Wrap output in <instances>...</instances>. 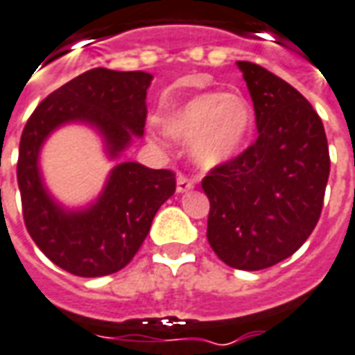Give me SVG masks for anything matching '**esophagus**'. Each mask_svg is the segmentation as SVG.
Masks as SVG:
<instances>
[{
    "instance_id": "obj_1",
    "label": "esophagus",
    "mask_w": 355,
    "mask_h": 355,
    "mask_svg": "<svg viewBox=\"0 0 355 355\" xmlns=\"http://www.w3.org/2000/svg\"><path fill=\"white\" fill-rule=\"evenodd\" d=\"M193 187H195V182H193L191 178H187V175H183V173H180L178 175V193H185V191H191Z\"/></svg>"
}]
</instances>
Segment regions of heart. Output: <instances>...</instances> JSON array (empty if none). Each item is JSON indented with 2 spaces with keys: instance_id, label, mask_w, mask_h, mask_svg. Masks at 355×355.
Masks as SVG:
<instances>
[{
  "instance_id": "obj_1",
  "label": "heart",
  "mask_w": 355,
  "mask_h": 355,
  "mask_svg": "<svg viewBox=\"0 0 355 355\" xmlns=\"http://www.w3.org/2000/svg\"><path fill=\"white\" fill-rule=\"evenodd\" d=\"M253 123L251 104L234 92H202L162 117L164 133L180 143L191 141L193 160L207 170L234 160L248 145Z\"/></svg>"
}]
</instances>
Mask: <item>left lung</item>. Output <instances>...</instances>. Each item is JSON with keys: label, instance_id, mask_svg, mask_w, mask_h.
Masks as SVG:
<instances>
[{"label": "left lung", "instance_id": "obj_1", "mask_svg": "<svg viewBox=\"0 0 355 355\" xmlns=\"http://www.w3.org/2000/svg\"><path fill=\"white\" fill-rule=\"evenodd\" d=\"M259 137L202 178L207 238L228 266L261 270L294 255L317 226L331 172L321 117L286 80L238 61Z\"/></svg>", "mask_w": 355, "mask_h": 355}]
</instances>
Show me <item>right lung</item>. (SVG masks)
I'll return each instance as SVG.
<instances>
[{
  "label": "right lung",
  "instance_id": "right-lung-1",
  "mask_svg": "<svg viewBox=\"0 0 355 355\" xmlns=\"http://www.w3.org/2000/svg\"><path fill=\"white\" fill-rule=\"evenodd\" d=\"M150 80L145 71L90 69L53 90L24 125L17 162L24 226L44 255L71 275L94 278L121 270L143 245L154 214L175 191V173L121 162L98 201L85 210H65L44 187L40 146L55 127L83 121L98 129L116 158L145 131Z\"/></svg>",
  "mask_w": 355,
  "mask_h": 355
}]
</instances>
